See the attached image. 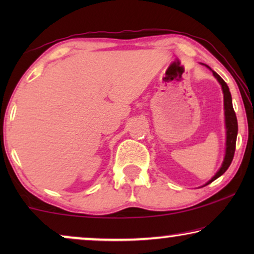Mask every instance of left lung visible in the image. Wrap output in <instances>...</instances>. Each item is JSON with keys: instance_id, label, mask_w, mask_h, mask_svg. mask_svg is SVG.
<instances>
[{"instance_id": "8db88e82", "label": "left lung", "mask_w": 254, "mask_h": 254, "mask_svg": "<svg viewBox=\"0 0 254 254\" xmlns=\"http://www.w3.org/2000/svg\"><path fill=\"white\" fill-rule=\"evenodd\" d=\"M215 77L217 78V81L221 83L222 89H223L224 93V114H225V126H227V149H225V157L224 162L222 164L221 169L218 170V172L211 178L208 184L213 183L215 179H217L218 177L223 175L227 171L229 166H230L232 159H234L235 150H236V140H237V131H238V124H237V118H236V113L232 107V100H231V93L229 91V88L223 79L221 78L220 75H217L216 72L213 71Z\"/></svg>"}]
</instances>
